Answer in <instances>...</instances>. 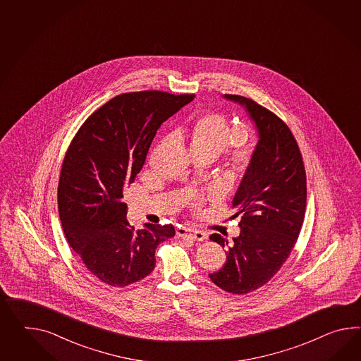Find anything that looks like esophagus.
Segmentation results:
<instances>
[{
  "label": "esophagus",
  "mask_w": 361,
  "mask_h": 361,
  "mask_svg": "<svg viewBox=\"0 0 361 361\" xmlns=\"http://www.w3.org/2000/svg\"><path fill=\"white\" fill-rule=\"evenodd\" d=\"M177 236L180 238H190L194 241H203L207 238V235L202 231H197V229L186 228V227H180L176 229Z\"/></svg>",
  "instance_id": "34e87169"
}]
</instances>
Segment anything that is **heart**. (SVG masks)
I'll list each match as a JSON object with an SVG mask.
<instances>
[{
    "label": "heart",
    "instance_id": "1",
    "mask_svg": "<svg viewBox=\"0 0 361 361\" xmlns=\"http://www.w3.org/2000/svg\"><path fill=\"white\" fill-rule=\"evenodd\" d=\"M243 129L231 126L228 120L219 114H207L194 121L190 133V146L193 152L207 154L218 158L224 149L243 141ZM253 158L250 145L240 143L229 151L227 164L235 173H244Z\"/></svg>",
    "mask_w": 361,
    "mask_h": 361
}]
</instances>
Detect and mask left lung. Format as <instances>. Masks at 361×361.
Returning a JSON list of instances; mask_svg holds the SVG:
<instances>
[{"label": "left lung", "mask_w": 361, "mask_h": 361, "mask_svg": "<svg viewBox=\"0 0 361 361\" xmlns=\"http://www.w3.org/2000/svg\"><path fill=\"white\" fill-rule=\"evenodd\" d=\"M223 97L245 109L258 142L232 201L235 215H241L240 235L231 244L219 233L210 236L228 249L226 264L209 276L221 290L244 295L270 281L296 244L307 206V177L296 140L278 116L247 97Z\"/></svg>", "instance_id": "left-lung-1"}]
</instances>
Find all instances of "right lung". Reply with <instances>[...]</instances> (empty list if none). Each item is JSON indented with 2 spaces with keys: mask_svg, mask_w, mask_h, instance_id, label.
I'll return each instance as SVG.
<instances>
[{
  "mask_svg": "<svg viewBox=\"0 0 361 361\" xmlns=\"http://www.w3.org/2000/svg\"><path fill=\"white\" fill-rule=\"evenodd\" d=\"M194 95L161 91L111 99L80 126L59 181V214L71 249L88 271L112 287L146 278L155 249L175 236L172 224L146 223L135 231L126 220L123 190L140 173L160 125Z\"/></svg>",
  "mask_w": 361,
  "mask_h": 361,
  "instance_id": "1",
  "label": "right lung"
}]
</instances>
